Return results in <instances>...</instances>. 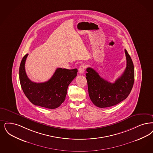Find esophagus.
Wrapping results in <instances>:
<instances>
[{
	"label": "esophagus",
	"instance_id": "34e87169",
	"mask_svg": "<svg viewBox=\"0 0 153 153\" xmlns=\"http://www.w3.org/2000/svg\"><path fill=\"white\" fill-rule=\"evenodd\" d=\"M85 66L84 65H81L79 66V74H83L84 72V71H85Z\"/></svg>",
	"mask_w": 153,
	"mask_h": 153
}]
</instances>
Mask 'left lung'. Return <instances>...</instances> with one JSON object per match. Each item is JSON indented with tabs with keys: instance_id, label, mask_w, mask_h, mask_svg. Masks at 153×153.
Wrapping results in <instances>:
<instances>
[{
	"instance_id": "1",
	"label": "left lung",
	"mask_w": 153,
	"mask_h": 153,
	"mask_svg": "<svg viewBox=\"0 0 153 153\" xmlns=\"http://www.w3.org/2000/svg\"><path fill=\"white\" fill-rule=\"evenodd\" d=\"M126 67L115 82L111 83L100 77L92 68L86 69V79L90 98L96 106L104 108L119 104L128 97L134 82V68L132 60L125 49Z\"/></svg>"
}]
</instances>
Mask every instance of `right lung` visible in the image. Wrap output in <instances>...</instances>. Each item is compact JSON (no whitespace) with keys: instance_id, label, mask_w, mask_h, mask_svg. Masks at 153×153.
Masks as SVG:
<instances>
[{"instance_id":"1","label":"right lung","mask_w":153,"mask_h":153,"mask_svg":"<svg viewBox=\"0 0 153 153\" xmlns=\"http://www.w3.org/2000/svg\"><path fill=\"white\" fill-rule=\"evenodd\" d=\"M28 55L23 57L19 67L20 82L25 96L35 105L51 109L59 107L65 99L68 86L77 76V69L59 68L48 81L34 82L28 79L25 70Z\"/></svg>"}]
</instances>
